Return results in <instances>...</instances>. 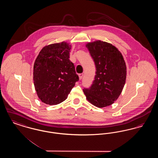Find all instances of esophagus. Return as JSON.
<instances>
[{"mask_svg":"<svg viewBox=\"0 0 158 158\" xmlns=\"http://www.w3.org/2000/svg\"><path fill=\"white\" fill-rule=\"evenodd\" d=\"M83 76V73H81V74H79V79H82Z\"/></svg>","mask_w":158,"mask_h":158,"instance_id":"obj_1","label":"esophagus"}]
</instances>
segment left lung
Listing matches in <instances>:
<instances>
[{
	"instance_id": "1",
	"label": "left lung",
	"mask_w": 158,
	"mask_h": 158,
	"mask_svg": "<svg viewBox=\"0 0 158 158\" xmlns=\"http://www.w3.org/2000/svg\"><path fill=\"white\" fill-rule=\"evenodd\" d=\"M95 62L96 75L90 88L84 89L87 100L103 108L115 101L126 83L127 68L120 52L110 43L100 40L86 44Z\"/></svg>"
}]
</instances>
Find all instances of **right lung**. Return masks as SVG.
Returning a JSON list of instances; mask_svg holds the SVG:
<instances>
[{
	"instance_id": "1",
	"label": "right lung",
	"mask_w": 158,
	"mask_h": 158,
	"mask_svg": "<svg viewBox=\"0 0 158 158\" xmlns=\"http://www.w3.org/2000/svg\"><path fill=\"white\" fill-rule=\"evenodd\" d=\"M71 45L66 42L44 47L34 65L33 80L38 98L48 105L59 104L68 97L79 81L69 60Z\"/></svg>"
}]
</instances>
